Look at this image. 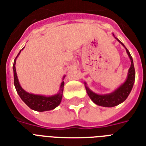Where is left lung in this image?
I'll return each instance as SVG.
<instances>
[{
  "instance_id": "obj_1",
  "label": "left lung",
  "mask_w": 146,
  "mask_h": 146,
  "mask_svg": "<svg viewBox=\"0 0 146 146\" xmlns=\"http://www.w3.org/2000/svg\"><path fill=\"white\" fill-rule=\"evenodd\" d=\"M113 37L115 38L117 40L118 42H120V44L124 47L127 54H128V57H129V60L131 61L130 67H129V70H128L127 77L126 80H125V82H123L122 84L120 85L117 89H116L112 92L108 94H104V95L95 93L94 92L92 91L91 89L87 86L86 82H84L87 94L89 96V98H91L92 101L95 104H98L99 106L106 107V108H112V107L117 106L118 104H121L122 102H124L125 100L127 98L129 93H130L132 89H133L134 82H135V78H136V73H135V68H134L133 60V58H132L130 53H129V50H127V48L125 47L124 44H123L122 42H120L117 38H116L113 34Z\"/></svg>"
}]
</instances>
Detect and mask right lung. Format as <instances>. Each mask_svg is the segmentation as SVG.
Returning <instances> with one entry per match:
<instances>
[{
	"label": "right lung",
	"instance_id": "1",
	"mask_svg": "<svg viewBox=\"0 0 146 146\" xmlns=\"http://www.w3.org/2000/svg\"><path fill=\"white\" fill-rule=\"evenodd\" d=\"M22 50H19V54H17V57L15 58L14 62H13V77H14V86L17 93L19 96V97L21 98V99L25 102V104L28 107H29L32 110L39 111V112H43V111H50V110L54 109L61 102L64 86V80L66 76H63V80H62L61 84H60V86L59 92L57 94L54 95V96H42V95H36V94L29 93L26 91H25L22 88L20 84H19V80H18V77H17L16 66H16V60H17V57L19 55Z\"/></svg>",
	"mask_w": 146,
	"mask_h": 146
}]
</instances>
